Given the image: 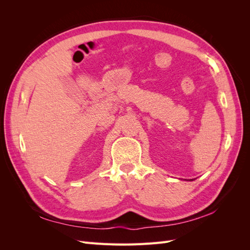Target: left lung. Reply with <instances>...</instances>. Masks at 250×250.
Here are the masks:
<instances>
[{
  "label": "left lung",
  "mask_w": 250,
  "mask_h": 250,
  "mask_svg": "<svg viewBox=\"0 0 250 250\" xmlns=\"http://www.w3.org/2000/svg\"><path fill=\"white\" fill-rule=\"evenodd\" d=\"M191 180H193V179H191Z\"/></svg>",
  "instance_id": "1"
}]
</instances>
